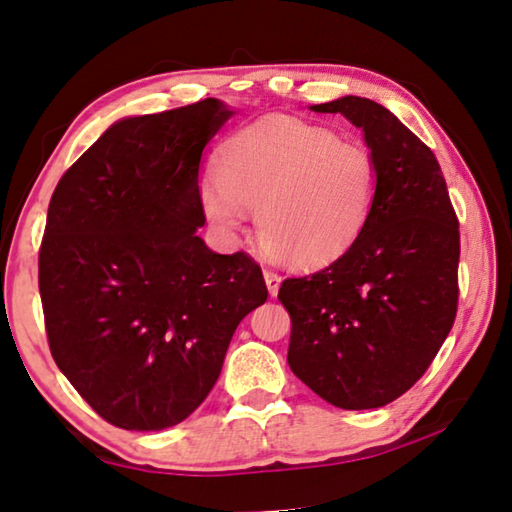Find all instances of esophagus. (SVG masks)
I'll list each match as a JSON object with an SVG mask.
<instances>
[{
	"label": "esophagus",
	"instance_id": "1",
	"mask_svg": "<svg viewBox=\"0 0 512 512\" xmlns=\"http://www.w3.org/2000/svg\"><path fill=\"white\" fill-rule=\"evenodd\" d=\"M264 280H266V287H269V294L276 296L278 294V287H280V276L276 271L271 269H264Z\"/></svg>",
	"mask_w": 512,
	"mask_h": 512
}]
</instances>
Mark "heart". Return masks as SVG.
Returning a JSON list of instances; mask_svg holds the SVG:
<instances>
[{"label": "heart", "mask_w": 512, "mask_h": 512, "mask_svg": "<svg viewBox=\"0 0 512 512\" xmlns=\"http://www.w3.org/2000/svg\"><path fill=\"white\" fill-rule=\"evenodd\" d=\"M377 190V158L363 142L292 117H266L223 144L218 179H204L200 195L218 230L239 232L253 209L266 253L289 266H317L349 248Z\"/></svg>", "instance_id": "b5f03b06"}]
</instances>
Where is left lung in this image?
<instances>
[{
  "label": "left lung",
  "mask_w": 512,
  "mask_h": 512,
  "mask_svg": "<svg viewBox=\"0 0 512 512\" xmlns=\"http://www.w3.org/2000/svg\"><path fill=\"white\" fill-rule=\"evenodd\" d=\"M363 128L379 165L368 223L345 253L287 278V363L340 409H377L430 368L457 315L460 223L432 149L370 98L312 105Z\"/></svg>",
  "instance_id": "8db88e82"
}]
</instances>
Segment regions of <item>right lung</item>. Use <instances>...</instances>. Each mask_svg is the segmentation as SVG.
<instances>
[{
	"instance_id": "obj_1",
	"label": "right lung",
	"mask_w": 512,
	"mask_h": 512,
	"mask_svg": "<svg viewBox=\"0 0 512 512\" xmlns=\"http://www.w3.org/2000/svg\"><path fill=\"white\" fill-rule=\"evenodd\" d=\"M216 98L110 126L59 179L38 250L52 358L105 421L181 423L216 384L236 326L266 301L259 264L204 246L202 151Z\"/></svg>"
}]
</instances>
